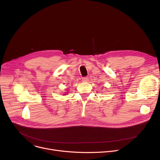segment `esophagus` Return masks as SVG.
Listing matches in <instances>:
<instances>
[{
	"label": "esophagus",
	"instance_id": "1",
	"mask_svg": "<svg viewBox=\"0 0 160 160\" xmlns=\"http://www.w3.org/2000/svg\"><path fill=\"white\" fill-rule=\"evenodd\" d=\"M88 80H89L88 77H83V78H82V81H83V82H88Z\"/></svg>",
	"mask_w": 160,
	"mask_h": 160
}]
</instances>
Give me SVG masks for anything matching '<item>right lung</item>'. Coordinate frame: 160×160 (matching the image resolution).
Returning a JSON list of instances; mask_svg holds the SVG:
<instances>
[{"label":"right lung","mask_w":160,"mask_h":160,"mask_svg":"<svg viewBox=\"0 0 160 160\" xmlns=\"http://www.w3.org/2000/svg\"><path fill=\"white\" fill-rule=\"evenodd\" d=\"M66 95V93H65V95Z\"/></svg>","instance_id":"add662e5"}]
</instances>
